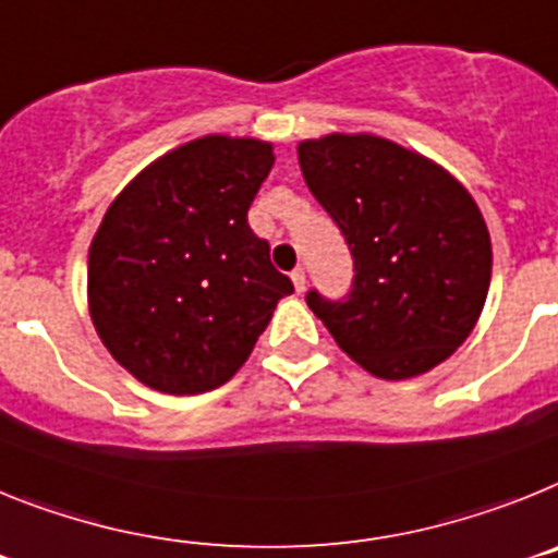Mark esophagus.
Returning <instances> with one entry per match:
<instances>
[{
    "instance_id": "1",
    "label": "esophagus",
    "mask_w": 558,
    "mask_h": 558,
    "mask_svg": "<svg viewBox=\"0 0 558 558\" xmlns=\"http://www.w3.org/2000/svg\"><path fill=\"white\" fill-rule=\"evenodd\" d=\"M292 283L298 292H303V289H306V269H303V266H298V269L292 272Z\"/></svg>"
}]
</instances>
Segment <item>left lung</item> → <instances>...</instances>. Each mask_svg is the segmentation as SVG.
Masks as SVG:
<instances>
[{
    "label": "left lung",
    "instance_id": "left-lung-1",
    "mask_svg": "<svg viewBox=\"0 0 558 558\" xmlns=\"http://www.w3.org/2000/svg\"><path fill=\"white\" fill-rule=\"evenodd\" d=\"M298 157L353 258L345 298L306 294L337 345L381 379H410L452 356L492 280V241L466 187L371 134L306 140Z\"/></svg>",
    "mask_w": 558,
    "mask_h": 558
}]
</instances>
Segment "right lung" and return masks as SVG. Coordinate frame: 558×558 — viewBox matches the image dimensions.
<instances>
[{
  "label": "right lung",
  "instance_id": "obj_1",
  "mask_svg": "<svg viewBox=\"0 0 558 558\" xmlns=\"http://www.w3.org/2000/svg\"><path fill=\"white\" fill-rule=\"evenodd\" d=\"M272 162L260 140H193L106 210L89 246L92 323L143 385L171 396L221 387L294 292L246 221Z\"/></svg>",
  "mask_w": 558,
  "mask_h": 558
}]
</instances>
